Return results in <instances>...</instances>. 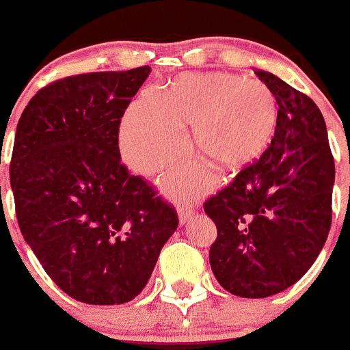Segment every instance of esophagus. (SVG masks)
Here are the masks:
<instances>
[{"label": "esophagus", "instance_id": "esophagus-1", "mask_svg": "<svg viewBox=\"0 0 350 350\" xmlns=\"http://www.w3.org/2000/svg\"><path fill=\"white\" fill-rule=\"evenodd\" d=\"M176 211H178L180 224H185L193 214V209H192V206H190V204H178V209H176Z\"/></svg>", "mask_w": 350, "mask_h": 350}]
</instances>
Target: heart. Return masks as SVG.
Returning <instances> with one entry per match:
<instances>
[{
	"label": "heart",
	"mask_w": 350,
	"mask_h": 350,
	"mask_svg": "<svg viewBox=\"0 0 350 350\" xmlns=\"http://www.w3.org/2000/svg\"><path fill=\"white\" fill-rule=\"evenodd\" d=\"M278 120V98L265 83L230 72L182 75L167 93L150 86L134 100L120 126V150L133 170L151 175L182 157V129L192 127L199 153L240 170L264 154ZM213 183L200 161H185L161 178L172 197H193Z\"/></svg>",
	"instance_id": "obj_1"
}]
</instances>
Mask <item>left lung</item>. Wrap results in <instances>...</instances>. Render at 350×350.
Segmentation results:
<instances>
[{
    "instance_id": "obj_1",
    "label": "left lung",
    "mask_w": 350,
    "mask_h": 350,
    "mask_svg": "<svg viewBox=\"0 0 350 350\" xmlns=\"http://www.w3.org/2000/svg\"><path fill=\"white\" fill-rule=\"evenodd\" d=\"M257 76L279 103L274 139L260 160L204 204L217 228L213 274L240 297L291 288L317 260L332 224L335 165L320 109L272 72Z\"/></svg>"
}]
</instances>
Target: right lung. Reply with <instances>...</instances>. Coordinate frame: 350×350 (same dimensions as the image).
Returning a JSON list of instances; mask_svg holds the SVG:
<instances>
[{
	"instance_id": "add662e5",
	"label": "right lung",
	"mask_w": 350,
	"mask_h": 350,
	"mask_svg": "<svg viewBox=\"0 0 350 350\" xmlns=\"http://www.w3.org/2000/svg\"><path fill=\"white\" fill-rule=\"evenodd\" d=\"M150 72L59 79L16 126L10 182L20 231L49 278L86 304L134 299L178 226L174 207L120 163V119Z\"/></svg>"
}]
</instances>
